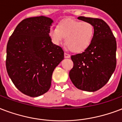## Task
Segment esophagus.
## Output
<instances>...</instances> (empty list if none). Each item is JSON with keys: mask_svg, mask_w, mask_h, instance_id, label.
I'll return each instance as SVG.
<instances>
[{"mask_svg": "<svg viewBox=\"0 0 122 122\" xmlns=\"http://www.w3.org/2000/svg\"><path fill=\"white\" fill-rule=\"evenodd\" d=\"M70 57V55L68 54L67 52H65V58H69Z\"/></svg>", "mask_w": 122, "mask_h": 122, "instance_id": "34e87169", "label": "esophagus"}]
</instances>
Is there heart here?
I'll return each instance as SVG.
<instances>
[{
	"instance_id": "heart-1",
	"label": "heart",
	"mask_w": 122,
	"mask_h": 122,
	"mask_svg": "<svg viewBox=\"0 0 122 122\" xmlns=\"http://www.w3.org/2000/svg\"><path fill=\"white\" fill-rule=\"evenodd\" d=\"M49 33L56 45L61 44L65 38L68 48L74 52H80L87 49L92 42L94 27L90 22L69 18L60 22L57 27H51Z\"/></svg>"
}]
</instances>
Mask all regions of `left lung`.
I'll use <instances>...</instances> for the list:
<instances>
[{"label":"left lung","instance_id":"left-lung-1","mask_svg":"<svg viewBox=\"0 0 122 122\" xmlns=\"http://www.w3.org/2000/svg\"><path fill=\"white\" fill-rule=\"evenodd\" d=\"M78 19L91 23L94 34L85 51L71 56L73 66L69 76L78 89L95 92L109 81L116 68L117 41L109 26L102 19L85 16Z\"/></svg>","mask_w":122,"mask_h":122}]
</instances>
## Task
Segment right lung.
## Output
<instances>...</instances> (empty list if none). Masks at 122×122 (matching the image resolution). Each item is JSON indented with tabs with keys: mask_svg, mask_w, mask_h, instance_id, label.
<instances>
[{
	"mask_svg": "<svg viewBox=\"0 0 122 122\" xmlns=\"http://www.w3.org/2000/svg\"><path fill=\"white\" fill-rule=\"evenodd\" d=\"M52 20L41 16L20 22L9 37L5 66L18 90L36 97L49 91L52 73L64 59L61 46L49 36Z\"/></svg>",
	"mask_w": 122,
	"mask_h": 122,
	"instance_id": "add662e5",
	"label": "right lung"
}]
</instances>
